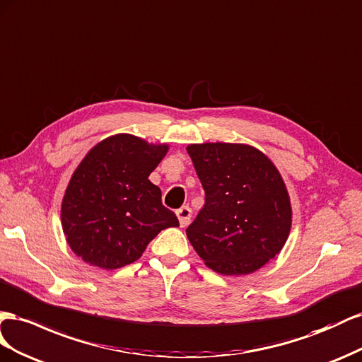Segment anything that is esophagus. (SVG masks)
Masks as SVG:
<instances>
[{
	"instance_id": "1",
	"label": "esophagus",
	"mask_w": 362,
	"mask_h": 362,
	"mask_svg": "<svg viewBox=\"0 0 362 362\" xmlns=\"http://www.w3.org/2000/svg\"><path fill=\"white\" fill-rule=\"evenodd\" d=\"M175 215H177V218H179L180 226H182V227H187V226L189 224V221H191L192 211H191L189 206H182L180 209L175 211Z\"/></svg>"
}]
</instances>
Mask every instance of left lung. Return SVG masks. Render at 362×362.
<instances>
[{"mask_svg": "<svg viewBox=\"0 0 362 362\" xmlns=\"http://www.w3.org/2000/svg\"><path fill=\"white\" fill-rule=\"evenodd\" d=\"M204 189V206L187 229L195 252L214 272L250 274L273 259L291 230V203L281 173L245 144L187 147Z\"/></svg>", "mask_w": 362, "mask_h": 362, "instance_id": "1", "label": "left lung"}]
</instances>
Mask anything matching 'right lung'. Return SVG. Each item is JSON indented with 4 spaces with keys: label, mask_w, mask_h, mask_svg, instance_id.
<instances>
[{
    "label": "right lung",
    "mask_w": 362,
    "mask_h": 362,
    "mask_svg": "<svg viewBox=\"0 0 362 362\" xmlns=\"http://www.w3.org/2000/svg\"><path fill=\"white\" fill-rule=\"evenodd\" d=\"M168 151L119 133L90 148L72 174L62 200V229L85 262L113 270L135 262L148 243L179 220L148 180Z\"/></svg>",
    "instance_id": "add662e5"
}]
</instances>
